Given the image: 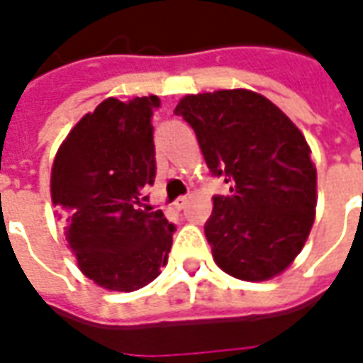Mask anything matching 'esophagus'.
I'll list each match as a JSON object with an SVG mask.
<instances>
[{
	"label": "esophagus",
	"instance_id": "34e87169",
	"mask_svg": "<svg viewBox=\"0 0 363 363\" xmlns=\"http://www.w3.org/2000/svg\"><path fill=\"white\" fill-rule=\"evenodd\" d=\"M186 204H189V196H179L174 200V208H177V210H184Z\"/></svg>",
	"mask_w": 363,
	"mask_h": 363
}]
</instances>
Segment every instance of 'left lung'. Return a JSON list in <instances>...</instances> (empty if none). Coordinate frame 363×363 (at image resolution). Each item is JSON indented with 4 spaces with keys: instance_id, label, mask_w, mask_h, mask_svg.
I'll return each mask as SVG.
<instances>
[{
    "instance_id": "obj_1",
    "label": "left lung",
    "mask_w": 363,
    "mask_h": 363,
    "mask_svg": "<svg viewBox=\"0 0 363 363\" xmlns=\"http://www.w3.org/2000/svg\"><path fill=\"white\" fill-rule=\"evenodd\" d=\"M174 114L192 126L212 177L229 184L204 225L218 267L249 281L280 274L315 220L317 171L303 134L247 89L184 96Z\"/></svg>"
}]
</instances>
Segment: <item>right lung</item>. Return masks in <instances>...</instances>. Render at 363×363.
Wrapping results in <instances>:
<instances>
[{"label":"right lung","instance_id":"add662e5","mask_svg":"<svg viewBox=\"0 0 363 363\" xmlns=\"http://www.w3.org/2000/svg\"><path fill=\"white\" fill-rule=\"evenodd\" d=\"M159 96L106 99L69 132L52 167V202L82 272L106 289L132 291L165 267L174 225L151 212L153 111Z\"/></svg>","mask_w":363,"mask_h":363}]
</instances>
